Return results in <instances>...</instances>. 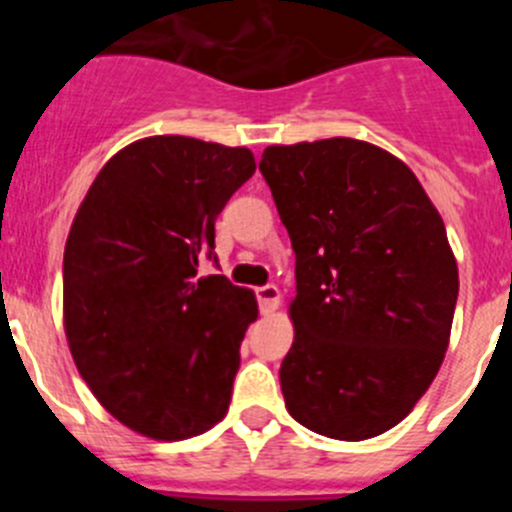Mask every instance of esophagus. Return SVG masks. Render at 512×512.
Wrapping results in <instances>:
<instances>
[{
  "label": "esophagus",
  "mask_w": 512,
  "mask_h": 512,
  "mask_svg": "<svg viewBox=\"0 0 512 512\" xmlns=\"http://www.w3.org/2000/svg\"><path fill=\"white\" fill-rule=\"evenodd\" d=\"M280 289H277L275 285H265V287H257V302H260V309L265 314L275 312L277 307H280Z\"/></svg>",
  "instance_id": "1"
}]
</instances>
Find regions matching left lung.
I'll return each mask as SVG.
<instances>
[{
    "label": "left lung",
    "instance_id": "1",
    "mask_svg": "<svg viewBox=\"0 0 512 512\" xmlns=\"http://www.w3.org/2000/svg\"><path fill=\"white\" fill-rule=\"evenodd\" d=\"M260 170L297 255L289 416L337 441L379 436L451 342L458 265L441 213L404 160L356 138L267 146Z\"/></svg>",
    "mask_w": 512,
    "mask_h": 512
}]
</instances>
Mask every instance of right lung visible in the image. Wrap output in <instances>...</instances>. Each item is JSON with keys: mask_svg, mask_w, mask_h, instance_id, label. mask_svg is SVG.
Listing matches in <instances>:
<instances>
[{"mask_svg": "<svg viewBox=\"0 0 512 512\" xmlns=\"http://www.w3.org/2000/svg\"><path fill=\"white\" fill-rule=\"evenodd\" d=\"M245 146L188 136L128 143L98 170L64 250V332L98 404L153 441L223 421L252 289L198 277L215 218L255 173Z\"/></svg>", "mask_w": 512, "mask_h": 512, "instance_id": "right-lung-1", "label": "right lung"}]
</instances>
